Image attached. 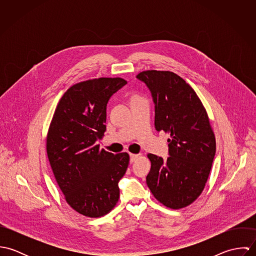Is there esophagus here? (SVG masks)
I'll return each mask as SVG.
<instances>
[{"instance_id":"esophagus-1","label":"esophagus","mask_w":256,"mask_h":256,"mask_svg":"<svg viewBox=\"0 0 256 256\" xmlns=\"http://www.w3.org/2000/svg\"><path fill=\"white\" fill-rule=\"evenodd\" d=\"M139 156V154H130V162H134L136 160V158Z\"/></svg>"}]
</instances>
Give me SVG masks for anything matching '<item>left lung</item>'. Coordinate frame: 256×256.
<instances>
[{"label":"left lung","instance_id":"1","mask_svg":"<svg viewBox=\"0 0 256 256\" xmlns=\"http://www.w3.org/2000/svg\"><path fill=\"white\" fill-rule=\"evenodd\" d=\"M137 78L150 92L154 128L168 132V158L148 154L152 166L146 182L164 206L180 209L201 194L208 180L216 140L207 112L194 90L176 74L145 71Z\"/></svg>","mask_w":256,"mask_h":256}]
</instances>
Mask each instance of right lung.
Masks as SVG:
<instances>
[{
	"mask_svg": "<svg viewBox=\"0 0 256 256\" xmlns=\"http://www.w3.org/2000/svg\"><path fill=\"white\" fill-rule=\"evenodd\" d=\"M127 82L100 78L74 84L60 100L47 135V156L67 203L78 213L98 218L119 199V180L129 154L100 150L106 130V106Z\"/></svg>",
	"mask_w": 256,
	"mask_h": 256,
	"instance_id": "add662e5",
	"label": "right lung"
}]
</instances>
